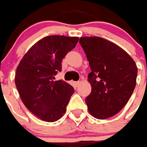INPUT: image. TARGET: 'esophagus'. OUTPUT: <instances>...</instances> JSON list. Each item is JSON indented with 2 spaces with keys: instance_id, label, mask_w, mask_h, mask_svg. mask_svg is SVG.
Listing matches in <instances>:
<instances>
[{
  "instance_id": "obj_1",
  "label": "esophagus",
  "mask_w": 147,
  "mask_h": 147,
  "mask_svg": "<svg viewBox=\"0 0 147 147\" xmlns=\"http://www.w3.org/2000/svg\"><path fill=\"white\" fill-rule=\"evenodd\" d=\"M75 85H76V86H77V87H78V86L80 85V81H78V82H75Z\"/></svg>"
}]
</instances>
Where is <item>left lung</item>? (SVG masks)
Segmentation results:
<instances>
[{
  "label": "left lung",
  "mask_w": 147,
  "mask_h": 147,
  "mask_svg": "<svg viewBox=\"0 0 147 147\" xmlns=\"http://www.w3.org/2000/svg\"><path fill=\"white\" fill-rule=\"evenodd\" d=\"M80 45L89 61L91 92L86 98L88 111L100 120L108 119L126 105L136 85L138 68L125 50L100 37H82Z\"/></svg>",
  "instance_id": "8db88e82"
}]
</instances>
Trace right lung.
I'll return each instance as SVG.
<instances>
[{"instance_id":"add662e5","label":"right lung","mask_w":147,"mask_h":147,"mask_svg":"<svg viewBox=\"0 0 147 147\" xmlns=\"http://www.w3.org/2000/svg\"><path fill=\"white\" fill-rule=\"evenodd\" d=\"M78 42V37H45L28 49L17 66L15 83L22 102L44 121H57L66 112L74 88L65 81H54L53 76Z\"/></svg>"}]
</instances>
